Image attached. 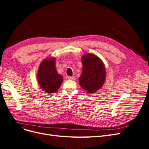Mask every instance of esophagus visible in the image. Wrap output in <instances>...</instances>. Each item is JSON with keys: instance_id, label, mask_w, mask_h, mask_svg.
Masks as SVG:
<instances>
[{"instance_id": "esophagus-1", "label": "esophagus", "mask_w": 149, "mask_h": 149, "mask_svg": "<svg viewBox=\"0 0 149 149\" xmlns=\"http://www.w3.org/2000/svg\"><path fill=\"white\" fill-rule=\"evenodd\" d=\"M68 79L70 80H74L75 79V77H69Z\"/></svg>"}]
</instances>
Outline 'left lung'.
<instances>
[{"label":"left lung","instance_id":"1","mask_svg":"<svg viewBox=\"0 0 149 149\" xmlns=\"http://www.w3.org/2000/svg\"><path fill=\"white\" fill-rule=\"evenodd\" d=\"M81 60L83 69L79 82L88 93H95L103 86L106 79L104 64L99 57L91 54L83 55Z\"/></svg>","mask_w":149,"mask_h":149}]
</instances>
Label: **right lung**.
<instances>
[{"label":"right lung","instance_id":"right-lung-1","mask_svg":"<svg viewBox=\"0 0 149 149\" xmlns=\"http://www.w3.org/2000/svg\"><path fill=\"white\" fill-rule=\"evenodd\" d=\"M55 61L54 57H47L42 61L37 72L39 85L49 94L56 93L63 81V77L57 72Z\"/></svg>","mask_w":149,"mask_h":149}]
</instances>
